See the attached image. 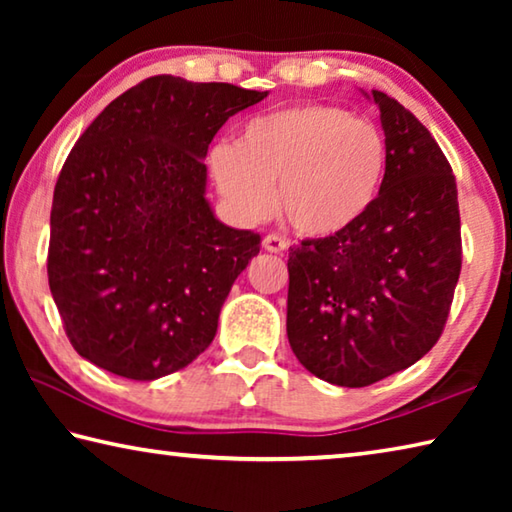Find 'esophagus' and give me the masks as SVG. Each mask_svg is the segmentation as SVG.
Listing matches in <instances>:
<instances>
[{
    "instance_id": "34e87169",
    "label": "esophagus",
    "mask_w": 512,
    "mask_h": 512,
    "mask_svg": "<svg viewBox=\"0 0 512 512\" xmlns=\"http://www.w3.org/2000/svg\"><path fill=\"white\" fill-rule=\"evenodd\" d=\"M262 246H264V250H268V253L280 255V253H284V250H287L289 244L282 237H277V235H266L264 241H262Z\"/></svg>"
}]
</instances>
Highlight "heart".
<instances>
[{
    "label": "heart",
    "instance_id": "heart-1",
    "mask_svg": "<svg viewBox=\"0 0 512 512\" xmlns=\"http://www.w3.org/2000/svg\"><path fill=\"white\" fill-rule=\"evenodd\" d=\"M210 171L237 219H266L277 198L293 230L329 237L359 221L375 201L386 142L348 110L300 103L250 119L235 146L216 144Z\"/></svg>",
    "mask_w": 512,
    "mask_h": 512
}]
</instances>
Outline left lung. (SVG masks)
Wrapping results in <instances>:
<instances>
[{"mask_svg":"<svg viewBox=\"0 0 512 512\" xmlns=\"http://www.w3.org/2000/svg\"><path fill=\"white\" fill-rule=\"evenodd\" d=\"M386 171L368 212L289 253L287 334L311 375L361 388L420 361L443 334L461 275L452 167L411 110L372 90Z\"/></svg>","mask_w":512,"mask_h":512,"instance_id":"8db88e82","label":"left lung"}]
</instances>
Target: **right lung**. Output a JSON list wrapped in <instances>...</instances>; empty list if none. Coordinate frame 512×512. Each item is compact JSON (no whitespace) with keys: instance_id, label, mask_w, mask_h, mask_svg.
I'll use <instances>...</instances> for the list:
<instances>
[{"instance_id":"right-lung-1","label":"right lung","mask_w":512,"mask_h":512,"mask_svg":"<svg viewBox=\"0 0 512 512\" xmlns=\"http://www.w3.org/2000/svg\"><path fill=\"white\" fill-rule=\"evenodd\" d=\"M264 97L151 76L108 103L69 151L51 205L47 275L83 359L151 381L212 343L262 239L216 219L203 158L225 121Z\"/></svg>"}]
</instances>
